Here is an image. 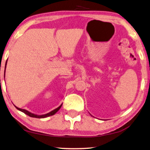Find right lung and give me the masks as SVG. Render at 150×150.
Returning a JSON list of instances; mask_svg holds the SVG:
<instances>
[{"label": "right lung", "mask_w": 150, "mask_h": 150, "mask_svg": "<svg viewBox=\"0 0 150 150\" xmlns=\"http://www.w3.org/2000/svg\"><path fill=\"white\" fill-rule=\"evenodd\" d=\"M6 62H7V61H6V64H5V68H6ZM4 75H5V74H4ZM62 104L61 105V106H59V107H58L57 108H56V109H54V110H52L51 112H48V113H47V114H45V115H35V114H33V113L30 112H29V111H28V110H25V109H21V108H18V107L15 106V105H14V106H15V108H16L17 109V110H20V111L23 112V113H25V115H28V116H30V117H31L38 118H46V117H50V116H52V115H54V114L57 113V112L59 110V109L61 108Z\"/></svg>", "instance_id": "right-lung-1"}]
</instances>
